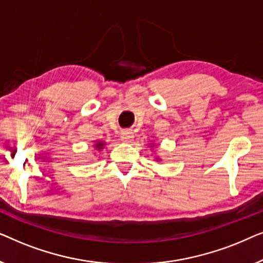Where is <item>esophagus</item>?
I'll use <instances>...</instances> for the list:
<instances>
[{"label":"esophagus","mask_w":263,"mask_h":263,"mask_svg":"<svg viewBox=\"0 0 263 263\" xmlns=\"http://www.w3.org/2000/svg\"><path fill=\"white\" fill-rule=\"evenodd\" d=\"M134 139V134H133L132 130H124L122 132L121 134V140L123 142H130Z\"/></svg>","instance_id":"esophagus-1"}]
</instances>
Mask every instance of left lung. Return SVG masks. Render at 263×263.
Returning <instances> with one entry per match:
<instances>
[{"label":"left lung","mask_w":263,"mask_h":263,"mask_svg":"<svg viewBox=\"0 0 263 263\" xmlns=\"http://www.w3.org/2000/svg\"><path fill=\"white\" fill-rule=\"evenodd\" d=\"M149 147H153V143H151V146ZM156 160L158 161V160H160V158H158V157H156Z\"/></svg>","instance_id":"8db88e82"}]
</instances>
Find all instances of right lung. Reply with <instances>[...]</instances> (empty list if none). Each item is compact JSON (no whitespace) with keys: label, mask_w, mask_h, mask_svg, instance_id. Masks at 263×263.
<instances>
[{"label":"right lung","mask_w":263,"mask_h":263,"mask_svg":"<svg viewBox=\"0 0 263 263\" xmlns=\"http://www.w3.org/2000/svg\"><path fill=\"white\" fill-rule=\"evenodd\" d=\"M105 145H106V142H104V141H96V143H95V149L97 151V152H100V151H102L104 147H105Z\"/></svg>","instance_id":"add662e5"}]
</instances>
